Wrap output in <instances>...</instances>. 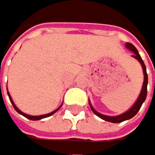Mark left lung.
<instances>
[{
  "label": "left lung",
  "mask_w": 155,
  "mask_h": 155,
  "mask_svg": "<svg viewBox=\"0 0 155 155\" xmlns=\"http://www.w3.org/2000/svg\"><path fill=\"white\" fill-rule=\"evenodd\" d=\"M126 47L130 50L132 53H133V58H136L137 60H138L141 67H142V71H143V74H144V81H143V84H142V88H141V91L140 93V96L138 97V98H137L136 102L133 104V106L127 111H124V114H119V115H116V116H109V115H104L102 114H100V112L97 111L94 107L92 106V104L90 103V100H88V103H89V106H90L92 111L94 112V114L98 116L99 118H101L102 120H105L107 122H110V123H121V122H124V121H127V120H129L131 119L132 117H134L137 114H138V111L140 110L141 105L143 104V102L145 101L146 99V97H147V85H148V74H147V71H146V66L145 64L141 58V57L140 56L139 54V51L137 50V48L130 43H127L126 44Z\"/></svg>",
  "instance_id": "left-lung-1"
}]
</instances>
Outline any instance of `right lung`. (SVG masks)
I'll return each mask as SVG.
<instances>
[{"instance_id": "1", "label": "right lung", "mask_w": 155, "mask_h": 155, "mask_svg": "<svg viewBox=\"0 0 155 155\" xmlns=\"http://www.w3.org/2000/svg\"><path fill=\"white\" fill-rule=\"evenodd\" d=\"M7 94H8V97H9V99H10V101H11V103H12V105H13V107H14V109L18 112L19 114H21V115H23L24 117H26V118H28V119H29V120H32V121H38V120H41V119H44V118H46V117H49V116H51V115H53L55 114V112H57L60 108H61V106H62V104L57 109V110H55L54 111H52V112H49V114H43V115H35V116H33V115H29V114H24L23 111H21L18 108H17L16 106H15V102L13 101V99H12V97L10 96V94H9V92H8V89H7Z\"/></svg>"}]
</instances>
